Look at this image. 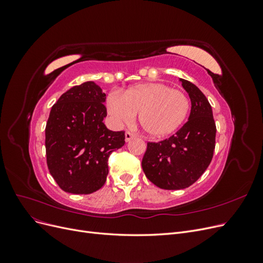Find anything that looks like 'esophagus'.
Instances as JSON below:
<instances>
[{"instance_id": "obj_1", "label": "esophagus", "mask_w": 263, "mask_h": 263, "mask_svg": "<svg viewBox=\"0 0 263 263\" xmlns=\"http://www.w3.org/2000/svg\"><path fill=\"white\" fill-rule=\"evenodd\" d=\"M133 138H135V135L132 134L130 132H126V134H125V140H126V141H129V140H132Z\"/></svg>"}]
</instances>
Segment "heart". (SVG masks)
<instances>
[{"instance_id": "b5f03b06", "label": "heart", "mask_w": 263, "mask_h": 263, "mask_svg": "<svg viewBox=\"0 0 263 263\" xmlns=\"http://www.w3.org/2000/svg\"><path fill=\"white\" fill-rule=\"evenodd\" d=\"M107 113L117 125L130 123L138 113V122L151 137H163L184 123L190 110L186 95L159 82L130 86L122 97L110 93L106 99Z\"/></svg>"}]
</instances>
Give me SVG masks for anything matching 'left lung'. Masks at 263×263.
Wrapping results in <instances>:
<instances>
[{
    "instance_id": "obj_1",
    "label": "left lung",
    "mask_w": 263,
    "mask_h": 263,
    "mask_svg": "<svg viewBox=\"0 0 263 263\" xmlns=\"http://www.w3.org/2000/svg\"><path fill=\"white\" fill-rule=\"evenodd\" d=\"M191 99L189 121L168 139L148 142L141 166L146 177L163 190H181L196 182L210 165L216 125L210 102L198 87L184 79Z\"/></svg>"
}]
</instances>
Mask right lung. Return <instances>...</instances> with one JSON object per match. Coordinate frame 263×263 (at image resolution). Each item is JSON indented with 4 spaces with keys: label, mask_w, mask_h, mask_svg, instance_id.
<instances>
[{
    "label": "right lung",
    "mask_w": 263,
    "mask_h": 263,
    "mask_svg": "<svg viewBox=\"0 0 263 263\" xmlns=\"http://www.w3.org/2000/svg\"><path fill=\"white\" fill-rule=\"evenodd\" d=\"M106 94L92 81L71 87L51 107L46 125L49 172L61 190L90 194L108 174V157L125 145V132L106 128Z\"/></svg>",
    "instance_id": "1"
}]
</instances>
